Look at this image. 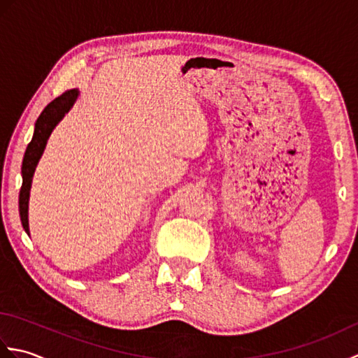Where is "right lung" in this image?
Segmentation results:
<instances>
[{
  "label": "right lung",
  "mask_w": 358,
  "mask_h": 358,
  "mask_svg": "<svg viewBox=\"0 0 358 358\" xmlns=\"http://www.w3.org/2000/svg\"><path fill=\"white\" fill-rule=\"evenodd\" d=\"M78 96V90L72 89L67 90L63 95L55 98L52 103L45 106L41 115L38 117L35 123V131L34 136L30 143L27 144L24 158H22V166H21V173H22V185L20 191V215H21V223L24 227L26 232L29 234V218H27V210H29V192H30V185H32V177L35 172V167L38 164V159L43 155V150L45 148V143L53 127L58 124V121L64 117V113L69 112V109L73 106L75 100Z\"/></svg>",
  "instance_id": "1"
}]
</instances>
